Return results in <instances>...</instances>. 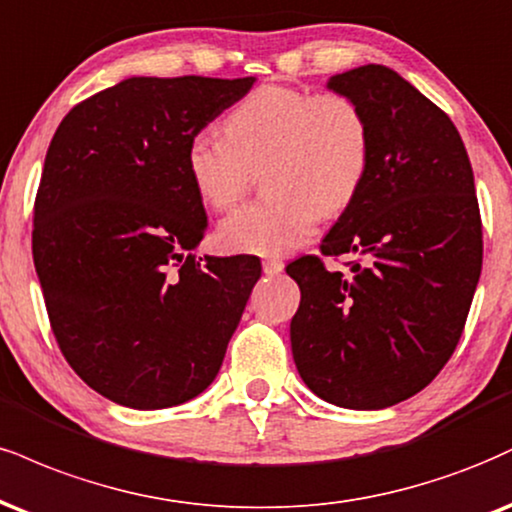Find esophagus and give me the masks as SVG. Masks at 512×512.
Instances as JSON below:
<instances>
[{
	"mask_svg": "<svg viewBox=\"0 0 512 512\" xmlns=\"http://www.w3.org/2000/svg\"><path fill=\"white\" fill-rule=\"evenodd\" d=\"M262 269H264V274H267V276H276V274L283 272V262L274 260V257H269V260L262 262Z\"/></svg>",
	"mask_w": 512,
	"mask_h": 512,
	"instance_id": "esophagus-1",
	"label": "esophagus"
}]
</instances>
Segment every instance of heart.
Instances as JSON below:
<instances>
[{"label":"heart","instance_id":"1","mask_svg":"<svg viewBox=\"0 0 512 512\" xmlns=\"http://www.w3.org/2000/svg\"><path fill=\"white\" fill-rule=\"evenodd\" d=\"M224 131L226 138L200 131L188 140L197 197L219 212L233 207L262 164L272 193L221 221L219 243L231 252L288 255L305 245L319 212L334 217L355 200L372 159L365 114L334 92L262 85L226 114Z\"/></svg>","mask_w":512,"mask_h":512}]
</instances>
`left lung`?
<instances>
[{
  "label": "left lung",
  "instance_id": "obj_1",
  "mask_svg": "<svg viewBox=\"0 0 512 512\" xmlns=\"http://www.w3.org/2000/svg\"><path fill=\"white\" fill-rule=\"evenodd\" d=\"M326 88L362 109L372 159L322 255L362 260L348 276L315 255L288 264L300 286L293 360L326 403L381 410L420 393L458 346L482 274V219L463 138L415 85L367 64Z\"/></svg>",
  "mask_w": 512,
  "mask_h": 512
}]
</instances>
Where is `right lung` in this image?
I'll return each mask as SVG.
<instances>
[{"label": "right lung", "mask_w": 512, "mask_h": 512, "mask_svg": "<svg viewBox=\"0 0 512 512\" xmlns=\"http://www.w3.org/2000/svg\"><path fill=\"white\" fill-rule=\"evenodd\" d=\"M255 78L133 76L59 123L35 197L49 324L90 389L135 410L200 396L219 374L260 262L205 257L186 145Z\"/></svg>", "instance_id": "right-lung-1"}]
</instances>
